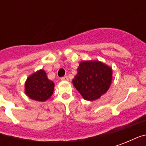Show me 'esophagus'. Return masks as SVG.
I'll list each match as a JSON object with an SVG mask.
<instances>
[{
  "label": "esophagus",
  "mask_w": 146,
  "mask_h": 146,
  "mask_svg": "<svg viewBox=\"0 0 146 146\" xmlns=\"http://www.w3.org/2000/svg\"><path fill=\"white\" fill-rule=\"evenodd\" d=\"M61 80H62V81H67V80H69V78H68L67 76H65L61 78Z\"/></svg>",
  "instance_id": "1"
}]
</instances>
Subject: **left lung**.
<instances>
[{
	"mask_svg": "<svg viewBox=\"0 0 146 146\" xmlns=\"http://www.w3.org/2000/svg\"><path fill=\"white\" fill-rule=\"evenodd\" d=\"M113 79V70L100 61H83L73 80V86L85 100L95 101L106 94Z\"/></svg>",
	"mask_w": 146,
	"mask_h": 146,
	"instance_id": "1",
	"label": "left lung"
}]
</instances>
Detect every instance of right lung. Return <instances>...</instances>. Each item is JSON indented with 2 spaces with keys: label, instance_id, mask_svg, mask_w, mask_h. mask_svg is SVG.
<instances>
[{
  "label": "right lung",
  "instance_id": "1",
  "mask_svg": "<svg viewBox=\"0 0 146 146\" xmlns=\"http://www.w3.org/2000/svg\"><path fill=\"white\" fill-rule=\"evenodd\" d=\"M54 84L48 79L44 70H37L27 77L25 83V93L31 99L45 102L51 97Z\"/></svg>",
  "mask_w": 146,
  "mask_h": 146
}]
</instances>
